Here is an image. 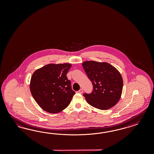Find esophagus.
Listing matches in <instances>:
<instances>
[{
    "mask_svg": "<svg viewBox=\"0 0 154 154\" xmlns=\"http://www.w3.org/2000/svg\"><path fill=\"white\" fill-rule=\"evenodd\" d=\"M79 93L80 94H82L83 93V89H80L79 90Z\"/></svg>",
    "mask_w": 154,
    "mask_h": 154,
    "instance_id": "1",
    "label": "esophagus"
}]
</instances>
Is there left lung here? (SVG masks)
<instances>
[{"instance_id": "obj_1", "label": "left lung", "mask_w": 154, "mask_h": 154, "mask_svg": "<svg viewBox=\"0 0 154 154\" xmlns=\"http://www.w3.org/2000/svg\"><path fill=\"white\" fill-rule=\"evenodd\" d=\"M84 70L93 85L90 94H84L87 102L94 107L106 110L116 104L121 97L123 80L120 72L106 62L86 61Z\"/></svg>"}]
</instances>
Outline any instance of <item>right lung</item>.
Returning <instances> with one entry per match:
<instances>
[{"label":"right lung","instance_id":"1","mask_svg":"<svg viewBox=\"0 0 154 154\" xmlns=\"http://www.w3.org/2000/svg\"><path fill=\"white\" fill-rule=\"evenodd\" d=\"M72 65L50 64L35 70L30 84L32 95L46 112L56 113L67 107L75 94L66 74Z\"/></svg>","mask_w":154,"mask_h":154}]
</instances>
